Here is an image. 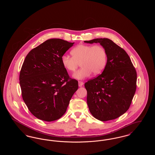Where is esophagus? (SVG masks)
Instances as JSON below:
<instances>
[{
	"instance_id": "esophagus-1",
	"label": "esophagus",
	"mask_w": 155,
	"mask_h": 155,
	"mask_svg": "<svg viewBox=\"0 0 155 155\" xmlns=\"http://www.w3.org/2000/svg\"><path fill=\"white\" fill-rule=\"evenodd\" d=\"M83 85H84V82H83L82 81H78V86H79L80 87H82Z\"/></svg>"
}]
</instances>
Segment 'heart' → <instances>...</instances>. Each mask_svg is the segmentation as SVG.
Wrapping results in <instances>:
<instances>
[{
	"mask_svg": "<svg viewBox=\"0 0 155 155\" xmlns=\"http://www.w3.org/2000/svg\"><path fill=\"white\" fill-rule=\"evenodd\" d=\"M71 54L73 57L64 54L61 61L64 68L70 72H74L81 63L82 68L73 75L77 80L88 78L92 73L95 75L101 74L107 63V52L101 45H79L71 50Z\"/></svg>",
	"mask_w": 155,
	"mask_h": 155,
	"instance_id": "b5f03b06",
	"label": "heart"
}]
</instances>
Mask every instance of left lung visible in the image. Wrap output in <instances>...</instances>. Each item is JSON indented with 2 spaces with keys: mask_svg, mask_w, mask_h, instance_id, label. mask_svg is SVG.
<instances>
[{
  "mask_svg": "<svg viewBox=\"0 0 155 155\" xmlns=\"http://www.w3.org/2000/svg\"><path fill=\"white\" fill-rule=\"evenodd\" d=\"M100 43L107 60L102 73L85 83L92 115L102 121L118 118L129 109L137 88V72L125 51L108 38L85 41Z\"/></svg>",
  "mask_w": 155,
  "mask_h": 155,
  "instance_id": "1",
  "label": "left lung"
}]
</instances>
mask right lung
I'll return each instance as SVG.
<instances>
[{"label": "right lung", "instance_id": "obj_1", "mask_svg": "<svg viewBox=\"0 0 155 155\" xmlns=\"http://www.w3.org/2000/svg\"><path fill=\"white\" fill-rule=\"evenodd\" d=\"M74 44L50 39L25 57L19 78L22 99L38 119L45 121L59 119L78 89V81L70 78L61 61V56Z\"/></svg>", "mask_w": 155, "mask_h": 155}]
</instances>
